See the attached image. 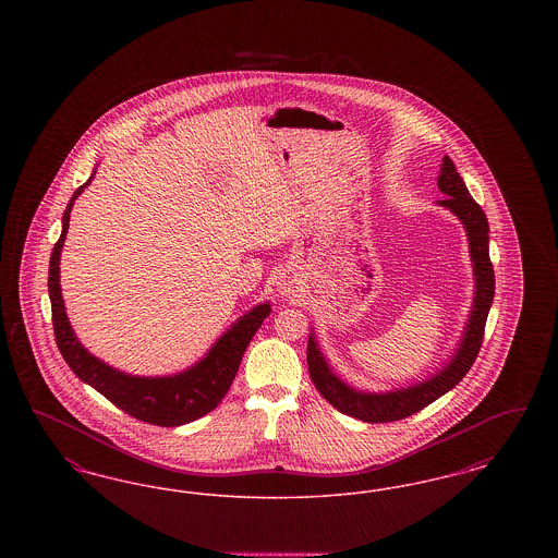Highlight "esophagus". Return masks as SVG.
I'll use <instances>...</instances> for the list:
<instances>
[{"label": "esophagus", "instance_id": "34e87169", "mask_svg": "<svg viewBox=\"0 0 558 558\" xmlns=\"http://www.w3.org/2000/svg\"><path fill=\"white\" fill-rule=\"evenodd\" d=\"M276 289L284 296H291L294 292L299 291V280L292 276L291 271H282L276 280Z\"/></svg>", "mask_w": 558, "mask_h": 558}]
</instances>
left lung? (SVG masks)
<instances>
[{"instance_id": "8db88e82", "label": "left lung", "mask_w": 558, "mask_h": 558, "mask_svg": "<svg viewBox=\"0 0 558 558\" xmlns=\"http://www.w3.org/2000/svg\"><path fill=\"white\" fill-rule=\"evenodd\" d=\"M437 186L446 194V198L437 201V205L453 213L466 230L469 253H471L473 276H475L473 307L466 319V326L462 330L460 343L453 349L448 364H444L435 374L410 387H401L385 393L360 391L347 385L343 378H339L332 372L328 360L319 349L314 330L310 335L307 366L316 389L332 408L362 423H393L421 412L428 403H433L435 399L446 396L450 389H453L477 360L485 322H487V314L494 303V291H496L494 267L489 262V223L483 209L475 203V198L469 194V187L456 171V165L450 157H444L441 160Z\"/></svg>"}]
</instances>
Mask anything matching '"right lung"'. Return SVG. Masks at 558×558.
I'll use <instances>...</instances> for the list:
<instances>
[{"instance_id":"obj_1","label":"right lung","mask_w":558,"mask_h":558,"mask_svg":"<svg viewBox=\"0 0 558 558\" xmlns=\"http://www.w3.org/2000/svg\"><path fill=\"white\" fill-rule=\"evenodd\" d=\"M96 175H89V180L83 186L75 190L73 198L66 205V211L62 215V232L60 239L53 244L52 257H50V276H48V292L52 303L53 335L56 345L60 349L64 362L69 368L80 376L81 380L89 387H94L98 393H102L108 401H112L117 408L128 412L133 418L150 423L157 426H180L192 423L205 414H209L217 403L226 398L236 372L240 360L269 316L271 305L264 301L242 314L215 343L211 349L190 368L169 376H137L128 372L117 371L102 362L100 357L92 355L85 347L81 345L66 310L64 299L60 291V253L69 232L71 211L75 205V198L85 187L92 184Z\"/></svg>"}]
</instances>
